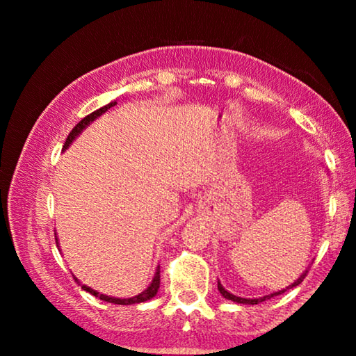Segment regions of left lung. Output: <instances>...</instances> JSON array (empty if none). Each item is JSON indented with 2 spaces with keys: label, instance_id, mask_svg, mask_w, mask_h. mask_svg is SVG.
<instances>
[{
  "label": "left lung",
  "instance_id": "1",
  "mask_svg": "<svg viewBox=\"0 0 356 356\" xmlns=\"http://www.w3.org/2000/svg\"><path fill=\"white\" fill-rule=\"evenodd\" d=\"M306 273H308V270H306V272L300 276V278L293 282L292 286H289L287 289H292V287H295V286H298L301 281L305 280V276H306ZM287 289H282V291H280V292H275V293H272V295H265V297H262V298H252V300H248V298H242V297H236V295H232V293H229L225 287H222L221 284H220V281H218V291H220V293L222 295V297L225 298H227V300H232V301H236V303H243V305H257V303H261V301H265V300H268V298H272V297H275V295H280V293H284Z\"/></svg>",
  "mask_w": 356,
  "mask_h": 356
}]
</instances>
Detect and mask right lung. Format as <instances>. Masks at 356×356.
<instances>
[{
  "label": "right lung",
  "mask_w": 356,
  "mask_h": 356,
  "mask_svg": "<svg viewBox=\"0 0 356 356\" xmlns=\"http://www.w3.org/2000/svg\"><path fill=\"white\" fill-rule=\"evenodd\" d=\"M114 105H116V102H111V104L102 106L100 110L94 111V113H91V114H88L86 118H83V119L80 120V122H78V124L75 125V127L72 129V131H70L69 136H67V140H65V143H64V149L69 147V144H70L72 141H74L78 135L81 134L83 129L86 127V125H88L89 122H92V120H94L95 118H99L100 114H104L105 111L110 110V108L114 106ZM75 281H78V280H75ZM159 287H160V268L155 272L154 280H152V282H150V286L146 289V291L141 292L140 295H136V297H134V298H114V297H108V295L99 293V292L92 291L91 287L81 284L83 291H86V292H89V293H92L94 297H99L100 300L108 301V303H114V305H136V303H143V301H147V300H150L152 297H155V293L159 292Z\"/></svg>",
  "instance_id": "obj_1"
}]
</instances>
